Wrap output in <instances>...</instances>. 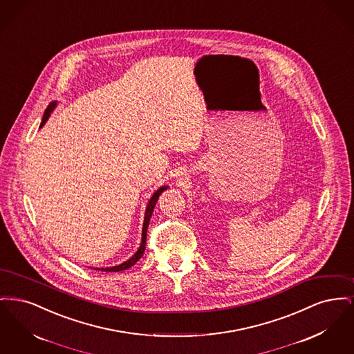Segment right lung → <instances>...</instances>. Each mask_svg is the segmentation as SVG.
<instances>
[{"instance_id":"obj_1","label":"right lung","mask_w":354,"mask_h":354,"mask_svg":"<svg viewBox=\"0 0 354 354\" xmlns=\"http://www.w3.org/2000/svg\"><path fill=\"white\" fill-rule=\"evenodd\" d=\"M55 106H57V102H51L50 104L48 106V109L45 110V114H44V118H42V122H41V126L39 127H42L45 123H46V120L49 119L50 117L51 113H53V110L55 109ZM169 187L167 185H163V187H160L159 189H156L155 192H153V195L151 196V199L149 201V204H147V207H146V214H145V221H143V228H142V243H140V247L138 248V251L133 254V257H130L127 261H124V263H122V264H119V266H115V267H109V268H95L97 270H104V272H119V270H127V268H130V267H133L135 263L143 256V253H145V250H146V237H147V228H149V223H150V218H151L152 212H153V207H155V204L158 202V199H159V195L165 191V189H167Z\"/></svg>"}]
</instances>
